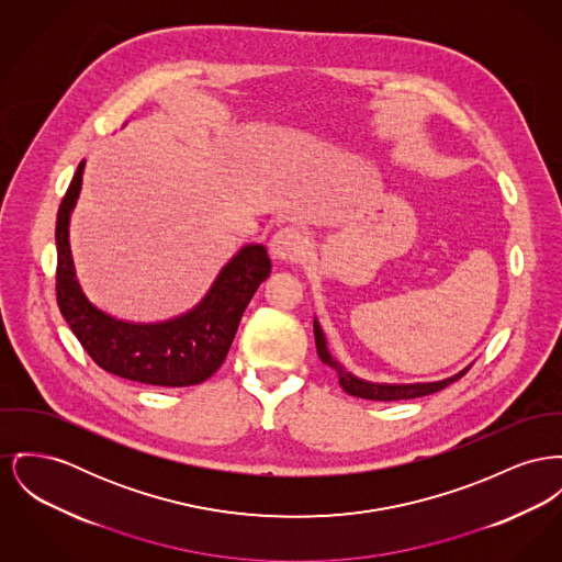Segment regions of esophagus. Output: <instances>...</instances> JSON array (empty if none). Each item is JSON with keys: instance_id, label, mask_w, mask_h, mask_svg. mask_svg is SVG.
Instances as JSON below:
<instances>
[{"instance_id": "esophagus-1", "label": "esophagus", "mask_w": 562, "mask_h": 562, "mask_svg": "<svg viewBox=\"0 0 562 562\" xmlns=\"http://www.w3.org/2000/svg\"><path fill=\"white\" fill-rule=\"evenodd\" d=\"M269 250L278 261H299L307 250V241L295 227H284L271 237Z\"/></svg>"}]
</instances>
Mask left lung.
I'll return each instance as SVG.
<instances>
[{"instance_id":"1","label":"left lung","mask_w":562,"mask_h":562,"mask_svg":"<svg viewBox=\"0 0 562 562\" xmlns=\"http://www.w3.org/2000/svg\"><path fill=\"white\" fill-rule=\"evenodd\" d=\"M314 339H316V352L321 357V361L325 364H329L330 369L337 373L339 378V386L352 396H361V398H369V401H398V398H416V396L430 395V393H437L441 389H446L448 384H452L454 380H459L461 375L467 373V369L471 367H464L459 373H454L452 378H446V380H437V382H414V384H382V382H369L363 380L355 373H350L344 364L339 363L333 355H330L329 344H327V337L323 333L321 323L314 318Z\"/></svg>"}]
</instances>
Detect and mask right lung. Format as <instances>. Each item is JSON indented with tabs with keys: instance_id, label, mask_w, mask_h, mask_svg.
<instances>
[{
	"instance_id": "add662e5",
	"label": "right lung",
	"mask_w": 562,
	"mask_h": 562,
	"mask_svg": "<svg viewBox=\"0 0 562 562\" xmlns=\"http://www.w3.org/2000/svg\"><path fill=\"white\" fill-rule=\"evenodd\" d=\"M85 161L57 214V303L89 357L119 378L150 386H193L218 371L241 314L271 271L263 244H246L189 312L159 323H130L85 295L69 248V218L80 198Z\"/></svg>"
}]
</instances>
